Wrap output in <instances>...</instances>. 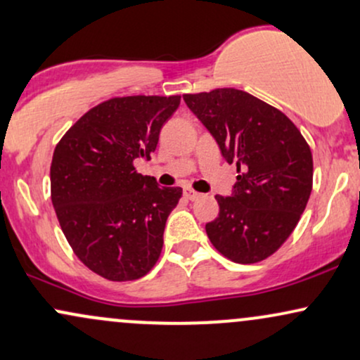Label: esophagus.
I'll return each instance as SVG.
<instances>
[{"mask_svg": "<svg viewBox=\"0 0 360 360\" xmlns=\"http://www.w3.org/2000/svg\"><path fill=\"white\" fill-rule=\"evenodd\" d=\"M184 195L187 197L188 200H195V198L200 197V193L195 192V190H192V188H185V190H184Z\"/></svg>", "mask_w": 360, "mask_h": 360, "instance_id": "1", "label": "esophagus"}]
</instances>
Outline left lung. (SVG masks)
Segmentation results:
<instances>
[{"mask_svg": "<svg viewBox=\"0 0 360 360\" xmlns=\"http://www.w3.org/2000/svg\"><path fill=\"white\" fill-rule=\"evenodd\" d=\"M184 101L226 162L238 165L231 195H215L219 217L205 224L210 243L234 263L266 259L290 238L310 198V146L285 114L239 89L185 94Z\"/></svg>", "mask_w": 360, "mask_h": 360, "instance_id": "1", "label": "left lung"}]
</instances>
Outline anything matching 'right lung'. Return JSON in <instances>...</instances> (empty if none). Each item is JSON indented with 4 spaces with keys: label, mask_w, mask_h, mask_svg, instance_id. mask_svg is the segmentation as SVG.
Wrapping results in <instances>:
<instances>
[{
    "label": "right lung",
    "mask_w": 360,
    "mask_h": 360,
    "mask_svg": "<svg viewBox=\"0 0 360 360\" xmlns=\"http://www.w3.org/2000/svg\"><path fill=\"white\" fill-rule=\"evenodd\" d=\"M180 96H128L84 114L55 146L52 204L75 256L111 281H133L153 268L180 187H158L136 172L150 160Z\"/></svg>",
    "instance_id": "1"
}]
</instances>
